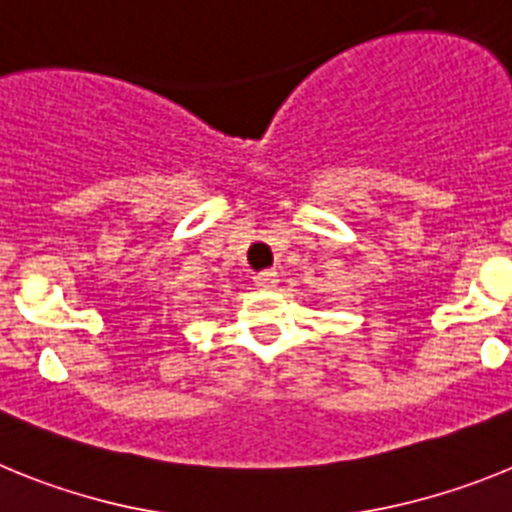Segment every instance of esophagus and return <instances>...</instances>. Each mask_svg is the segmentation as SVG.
Segmentation results:
<instances>
[{
    "label": "esophagus",
    "instance_id": "1",
    "mask_svg": "<svg viewBox=\"0 0 512 512\" xmlns=\"http://www.w3.org/2000/svg\"><path fill=\"white\" fill-rule=\"evenodd\" d=\"M277 277H279V274L274 269H264V271H259L256 277H253V282H256V287L271 289V287H277V282H279Z\"/></svg>",
    "mask_w": 512,
    "mask_h": 512
}]
</instances>
